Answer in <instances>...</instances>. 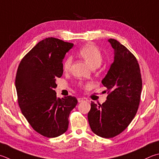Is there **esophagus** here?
<instances>
[{"mask_svg":"<svg viewBox=\"0 0 159 159\" xmlns=\"http://www.w3.org/2000/svg\"><path fill=\"white\" fill-rule=\"evenodd\" d=\"M85 101H87V99H85V98H81V97L78 98V102H79V103L83 102H85Z\"/></svg>","mask_w":159,"mask_h":159,"instance_id":"obj_1","label":"esophagus"}]
</instances>
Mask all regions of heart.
Returning <instances> with one entry per match:
<instances>
[{"label":"heart","instance_id":"b5f03b06","mask_svg":"<svg viewBox=\"0 0 159 159\" xmlns=\"http://www.w3.org/2000/svg\"><path fill=\"white\" fill-rule=\"evenodd\" d=\"M79 54L92 67H97L102 61V54L99 48L94 45L88 44L79 50ZM72 64V57L67 56L63 60L62 69L65 71H69Z\"/></svg>","mask_w":159,"mask_h":159}]
</instances>
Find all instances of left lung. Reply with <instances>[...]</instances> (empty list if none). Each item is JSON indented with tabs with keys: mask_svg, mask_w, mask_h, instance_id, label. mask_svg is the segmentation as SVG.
<instances>
[{
	"mask_svg": "<svg viewBox=\"0 0 159 159\" xmlns=\"http://www.w3.org/2000/svg\"><path fill=\"white\" fill-rule=\"evenodd\" d=\"M108 42L114 49V61L102 81L107 88V100L98 105L92 102L88 114L92 131L105 138L119 135L131 122L138 109L143 85L134 54L116 39Z\"/></svg>",
	"mask_w": 159,
	"mask_h": 159,
	"instance_id": "8db88e82",
	"label": "left lung"
}]
</instances>
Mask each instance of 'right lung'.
<instances>
[{"label": "right lung", "instance_id": "add662e5", "mask_svg": "<svg viewBox=\"0 0 159 159\" xmlns=\"http://www.w3.org/2000/svg\"><path fill=\"white\" fill-rule=\"evenodd\" d=\"M74 44L54 37L40 41L23 57L15 86L22 114L33 129L47 138L67 131L76 97L57 98L56 80L63 74L62 60Z\"/></svg>", "mask_w": 159, "mask_h": 159}]
</instances>
